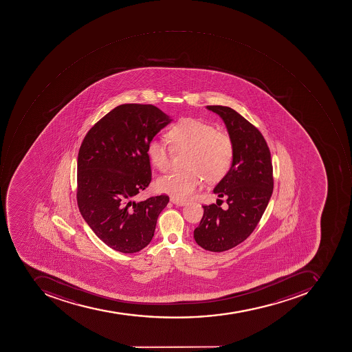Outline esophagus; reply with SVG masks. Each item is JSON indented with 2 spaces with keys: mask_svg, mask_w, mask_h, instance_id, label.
Masks as SVG:
<instances>
[{
  "mask_svg": "<svg viewBox=\"0 0 352 352\" xmlns=\"http://www.w3.org/2000/svg\"><path fill=\"white\" fill-rule=\"evenodd\" d=\"M170 201L173 202V204H175V206H185L186 204V201L185 200H179V199L175 198H171L170 199Z\"/></svg>",
  "mask_w": 352,
  "mask_h": 352,
  "instance_id": "obj_1",
  "label": "esophagus"
}]
</instances>
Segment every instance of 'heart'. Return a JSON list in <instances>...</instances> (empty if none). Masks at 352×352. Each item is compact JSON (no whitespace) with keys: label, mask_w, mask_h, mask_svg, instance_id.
Listing matches in <instances>:
<instances>
[{"label":"heart","mask_w":352,"mask_h":352,"mask_svg":"<svg viewBox=\"0 0 352 352\" xmlns=\"http://www.w3.org/2000/svg\"><path fill=\"white\" fill-rule=\"evenodd\" d=\"M167 137L171 146L162 139L154 138L148 142L146 152L151 163L166 171L171 166L173 150H186L184 165L187 168L160 177L157 179L160 192L183 200L198 190L204 177L206 182H215L230 169L234 155L232 139L225 131H215L211 124L186 118L173 125Z\"/></svg>","instance_id":"1"}]
</instances>
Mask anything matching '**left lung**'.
I'll use <instances>...</instances> for the list:
<instances>
[{
  "instance_id": "1",
  "label": "left lung",
  "mask_w": 352,
  "mask_h": 352,
  "mask_svg": "<svg viewBox=\"0 0 352 352\" xmlns=\"http://www.w3.org/2000/svg\"><path fill=\"white\" fill-rule=\"evenodd\" d=\"M223 119L233 141L230 169L214 188L226 198L228 209L204 206V216L195 229L197 244L206 250H231L252 234L267 209L273 192V166L267 141L259 129L240 113L225 106H208Z\"/></svg>"
}]
</instances>
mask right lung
<instances>
[{
  "label": "right lung",
  "mask_w": 352,
  "mask_h": 352,
  "mask_svg": "<svg viewBox=\"0 0 352 352\" xmlns=\"http://www.w3.org/2000/svg\"><path fill=\"white\" fill-rule=\"evenodd\" d=\"M171 122L153 104H124L87 131L77 163V204L95 234L112 250L133 254L153 238L167 195L133 199L152 179L148 142Z\"/></svg>",
  "instance_id": "right-lung-1"
}]
</instances>
